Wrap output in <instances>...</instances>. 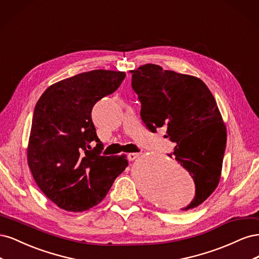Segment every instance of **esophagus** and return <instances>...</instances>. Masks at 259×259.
I'll use <instances>...</instances> for the list:
<instances>
[{
    "label": "esophagus",
    "instance_id": "esophagus-1",
    "mask_svg": "<svg viewBox=\"0 0 259 259\" xmlns=\"http://www.w3.org/2000/svg\"><path fill=\"white\" fill-rule=\"evenodd\" d=\"M139 156H140V153H138V152H132V153H128L127 159H128L130 161H134V160H136L137 158H139Z\"/></svg>",
    "mask_w": 259,
    "mask_h": 259
}]
</instances>
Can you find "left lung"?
Returning <instances> with one entry per match:
<instances>
[{"label": "left lung", "mask_w": 259, "mask_h": 259, "mask_svg": "<svg viewBox=\"0 0 259 259\" xmlns=\"http://www.w3.org/2000/svg\"><path fill=\"white\" fill-rule=\"evenodd\" d=\"M131 72L143 122L151 132L166 128L165 136L176 144L175 159L194 180L195 197L183 209L197 207L219 184L227 142L226 124L213 94L199 77L158 65L147 64Z\"/></svg>", "instance_id": "obj_1"}]
</instances>
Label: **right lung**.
<instances>
[{"label": "right lung", "mask_w": 259, "mask_h": 259, "mask_svg": "<svg viewBox=\"0 0 259 259\" xmlns=\"http://www.w3.org/2000/svg\"><path fill=\"white\" fill-rule=\"evenodd\" d=\"M125 75L92 70L52 84L37 100L28 165L37 187L62 209L79 213L97 205L128 165L124 154L100 155L103 144L92 121L94 105L116 91Z\"/></svg>", "instance_id": "right-lung-1"}]
</instances>
